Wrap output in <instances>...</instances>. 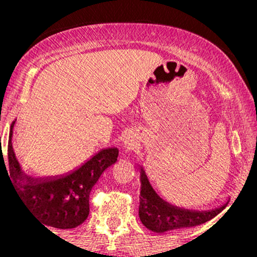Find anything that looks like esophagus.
I'll return each instance as SVG.
<instances>
[{
  "label": "esophagus",
  "instance_id": "esophagus-1",
  "mask_svg": "<svg viewBox=\"0 0 257 257\" xmlns=\"http://www.w3.org/2000/svg\"><path fill=\"white\" fill-rule=\"evenodd\" d=\"M133 145H134V140H133L131 137L126 138L124 140V147H125V149H131Z\"/></svg>",
  "mask_w": 257,
  "mask_h": 257
}]
</instances>
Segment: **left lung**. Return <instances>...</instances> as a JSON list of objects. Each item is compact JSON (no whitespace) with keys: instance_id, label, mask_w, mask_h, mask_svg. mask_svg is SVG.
I'll return each mask as SVG.
<instances>
[{"instance_id":"obj_1","label":"left lung","mask_w":257,"mask_h":257,"mask_svg":"<svg viewBox=\"0 0 257 257\" xmlns=\"http://www.w3.org/2000/svg\"><path fill=\"white\" fill-rule=\"evenodd\" d=\"M140 172L141 191H140V206H139V216L141 222L150 231L163 233L172 229L187 228L202 225L206 221L220 214L226 208L227 203L215 208L213 210H188L179 206L172 205L166 202L156 193L150 184L143 167Z\"/></svg>"}]
</instances>
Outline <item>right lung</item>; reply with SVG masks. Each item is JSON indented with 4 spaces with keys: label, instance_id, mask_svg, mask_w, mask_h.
<instances>
[{
    "label": "right lung",
    "instance_id": "add662e5",
    "mask_svg": "<svg viewBox=\"0 0 257 257\" xmlns=\"http://www.w3.org/2000/svg\"><path fill=\"white\" fill-rule=\"evenodd\" d=\"M14 123L8 141V169L14 190L31 214L43 223L55 228H75L89 215V194L101 174L114 164L118 149H104L83 166L70 174L55 178L35 179L22 170L12 146ZM4 156V155H2ZM1 156V161L2 159ZM6 168V164H5Z\"/></svg>",
    "mask_w": 257,
    "mask_h": 257
}]
</instances>
